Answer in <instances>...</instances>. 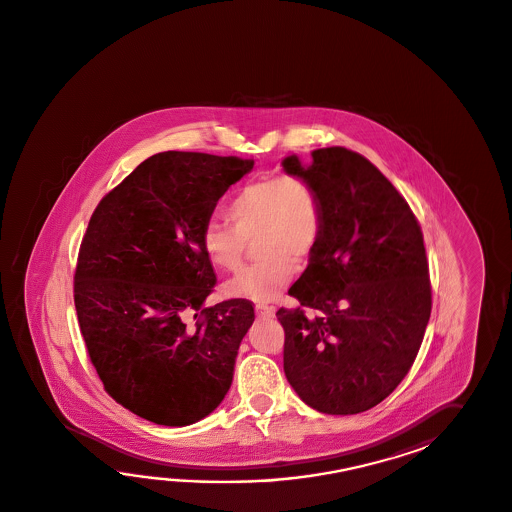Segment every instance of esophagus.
I'll use <instances>...</instances> for the list:
<instances>
[{"instance_id":"1","label":"esophagus","mask_w":512,"mask_h":512,"mask_svg":"<svg viewBox=\"0 0 512 512\" xmlns=\"http://www.w3.org/2000/svg\"><path fill=\"white\" fill-rule=\"evenodd\" d=\"M255 312H257V315L262 317V319H270V317L275 315V308H273V306H268V304L261 303L255 306Z\"/></svg>"}]
</instances>
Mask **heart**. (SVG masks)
I'll return each instance as SVG.
<instances>
[{"label":"heart","mask_w":512,"mask_h":512,"mask_svg":"<svg viewBox=\"0 0 512 512\" xmlns=\"http://www.w3.org/2000/svg\"><path fill=\"white\" fill-rule=\"evenodd\" d=\"M230 226L209 222L202 231L208 261L233 272L240 266L244 240H255L261 261L233 277L224 292L230 297L266 303L277 297L297 270L312 257L323 235L321 200L310 182L290 175H270L240 188L226 208Z\"/></svg>","instance_id":"b5f03b06"}]
</instances>
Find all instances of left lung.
<instances>
[{
    "instance_id": "left-lung-1",
    "label": "left lung",
    "mask_w": 512,
    "mask_h": 512,
    "mask_svg": "<svg viewBox=\"0 0 512 512\" xmlns=\"http://www.w3.org/2000/svg\"><path fill=\"white\" fill-rule=\"evenodd\" d=\"M288 175L317 191L321 240L290 290L299 308L277 312L284 374L297 396L323 414L376 407L407 376L432 308L423 233L412 209L370 160L324 147ZM303 307L316 312L308 318Z\"/></svg>"
}]
</instances>
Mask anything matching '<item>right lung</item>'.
<instances>
[{"instance_id": "add662e5", "label": "right lung", "mask_w": 512, "mask_h": 512, "mask_svg": "<svg viewBox=\"0 0 512 512\" xmlns=\"http://www.w3.org/2000/svg\"><path fill=\"white\" fill-rule=\"evenodd\" d=\"M253 160L164 151L94 209L76 273L80 332L107 394L136 416L186 427L228 394L255 312L204 306L217 282L202 250L220 197Z\"/></svg>"}]
</instances>
